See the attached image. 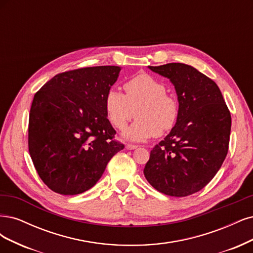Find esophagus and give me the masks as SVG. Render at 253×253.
<instances>
[{
	"label": "esophagus",
	"instance_id": "1",
	"mask_svg": "<svg viewBox=\"0 0 253 253\" xmlns=\"http://www.w3.org/2000/svg\"><path fill=\"white\" fill-rule=\"evenodd\" d=\"M137 146L136 145H133V144H127L126 145V149L128 150H132V149H136Z\"/></svg>",
	"mask_w": 253,
	"mask_h": 253
}]
</instances>
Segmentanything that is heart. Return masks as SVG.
I'll list each match as a JSON object with an SVG mask.
<instances>
[{
	"label": "heart",
	"mask_w": 253,
	"mask_h": 253,
	"mask_svg": "<svg viewBox=\"0 0 253 253\" xmlns=\"http://www.w3.org/2000/svg\"><path fill=\"white\" fill-rule=\"evenodd\" d=\"M126 94L115 88L106 92L104 107L111 125L123 130L135 115L136 120L124 132L128 140L144 141L172 129L180 115L177 101L166 93V86L147 73L126 81Z\"/></svg>",
	"instance_id": "1"
}]
</instances>
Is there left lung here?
<instances>
[{
	"label": "left lung",
	"instance_id": "8db88e82",
	"mask_svg": "<svg viewBox=\"0 0 253 253\" xmlns=\"http://www.w3.org/2000/svg\"><path fill=\"white\" fill-rule=\"evenodd\" d=\"M173 84L180 115L169 134L150 151L144 175L158 191L187 197L203 189L227 156L231 116L212 80L189 65L148 66Z\"/></svg>",
	"mask_w": 253,
	"mask_h": 253
}]
</instances>
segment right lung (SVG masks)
I'll list each match as a JSON object with an SVG mask.
<instances>
[{"label":"right lung","instance_id":"add662e5","mask_svg":"<svg viewBox=\"0 0 253 253\" xmlns=\"http://www.w3.org/2000/svg\"><path fill=\"white\" fill-rule=\"evenodd\" d=\"M119 66L86 67L59 73L35 94L29 113L28 147L48 188L75 195L93 187L124 145L113 140L104 97L117 82Z\"/></svg>","mask_w":253,"mask_h":253}]
</instances>
